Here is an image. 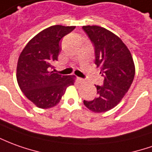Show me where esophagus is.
Returning <instances> with one entry per match:
<instances>
[{"instance_id": "obj_1", "label": "esophagus", "mask_w": 152, "mask_h": 152, "mask_svg": "<svg viewBox=\"0 0 152 152\" xmlns=\"http://www.w3.org/2000/svg\"><path fill=\"white\" fill-rule=\"evenodd\" d=\"M78 82L79 83H83V81H84V79L82 78H78Z\"/></svg>"}]
</instances>
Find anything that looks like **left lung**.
Segmentation results:
<instances>
[{"mask_svg":"<svg viewBox=\"0 0 152 152\" xmlns=\"http://www.w3.org/2000/svg\"><path fill=\"white\" fill-rule=\"evenodd\" d=\"M94 47V63L101 69L103 84L95 85L97 98L83 100L94 113H104L117 106L130 88L135 76V66L130 51L116 34L98 26H83Z\"/></svg>","mask_w":152,"mask_h":152,"instance_id":"left-lung-1","label":"left lung"}]
</instances>
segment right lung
I'll return each mask as SVG.
<instances>
[{
  "instance_id": "right-lung-1",
  "label": "right lung",
  "mask_w": 152,
  "mask_h": 152,
  "mask_svg": "<svg viewBox=\"0 0 152 152\" xmlns=\"http://www.w3.org/2000/svg\"><path fill=\"white\" fill-rule=\"evenodd\" d=\"M75 26H53L42 30L22 50L17 63L16 78L22 93L39 108L57 105L66 88L74 85V76L54 73L53 62L61 51L59 41Z\"/></svg>"
}]
</instances>
